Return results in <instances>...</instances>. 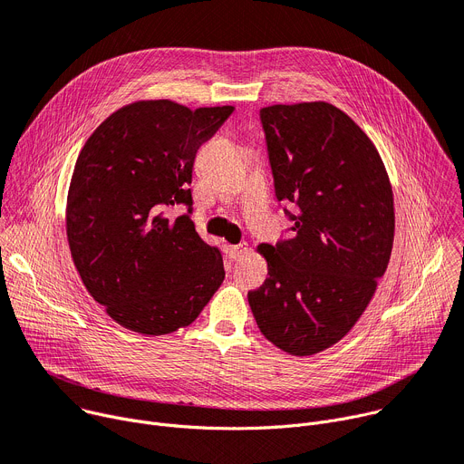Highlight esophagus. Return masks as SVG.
I'll return each mask as SVG.
<instances>
[{
  "mask_svg": "<svg viewBox=\"0 0 464 464\" xmlns=\"http://www.w3.org/2000/svg\"><path fill=\"white\" fill-rule=\"evenodd\" d=\"M246 254H247V244H238V246H231V247H229V257H231L233 261L242 259Z\"/></svg>",
  "mask_w": 464,
  "mask_h": 464,
  "instance_id": "obj_1",
  "label": "esophagus"
}]
</instances>
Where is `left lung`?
I'll use <instances>...</instances> for the list:
<instances>
[{"label": "left lung", "mask_w": 464, "mask_h": 464, "mask_svg": "<svg viewBox=\"0 0 464 464\" xmlns=\"http://www.w3.org/2000/svg\"><path fill=\"white\" fill-rule=\"evenodd\" d=\"M279 201L294 237L257 249L268 277L247 292L261 333L290 355L339 343L368 307L394 242L392 187L375 146L325 102L261 109Z\"/></svg>", "instance_id": "1"}]
</instances>
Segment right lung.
<instances>
[{"label":"right lung","instance_id":"add662e5","mask_svg":"<svg viewBox=\"0 0 464 464\" xmlns=\"http://www.w3.org/2000/svg\"><path fill=\"white\" fill-rule=\"evenodd\" d=\"M233 111L135 102L82 146L66 199L68 244L82 285L121 327L178 331L222 285V254L196 233L188 185L196 151ZM174 204L189 210L170 221L165 210Z\"/></svg>","mask_w":464,"mask_h":464}]
</instances>
